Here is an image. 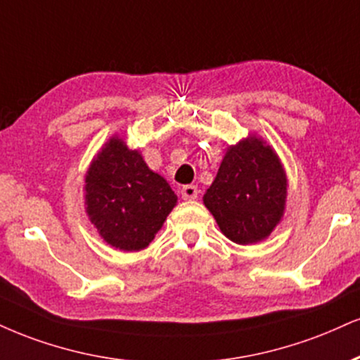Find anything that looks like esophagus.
Listing matches in <instances>:
<instances>
[{
  "label": "esophagus",
  "instance_id": "34e87169",
  "mask_svg": "<svg viewBox=\"0 0 360 360\" xmlns=\"http://www.w3.org/2000/svg\"><path fill=\"white\" fill-rule=\"evenodd\" d=\"M198 188L196 186L193 184H188V186H183L181 188V196H183V199H186V201H191V199H196L198 198Z\"/></svg>",
  "mask_w": 360,
  "mask_h": 360
}]
</instances>
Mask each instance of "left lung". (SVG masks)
Segmentation results:
<instances>
[{"label": "left lung", "instance_id": "8db88e82", "mask_svg": "<svg viewBox=\"0 0 360 360\" xmlns=\"http://www.w3.org/2000/svg\"><path fill=\"white\" fill-rule=\"evenodd\" d=\"M202 201L233 243L263 241L287 202V174L278 155L255 134L229 146Z\"/></svg>", "mask_w": 360, "mask_h": 360}]
</instances>
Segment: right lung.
I'll return each mask as SVG.
<instances>
[{
  "mask_svg": "<svg viewBox=\"0 0 360 360\" xmlns=\"http://www.w3.org/2000/svg\"><path fill=\"white\" fill-rule=\"evenodd\" d=\"M84 191L90 223L105 243L122 251L149 246L177 202L167 181L119 136L110 137L94 158Z\"/></svg>",
  "mask_w": 360,
  "mask_h": 360,
  "instance_id": "add662e5",
  "label": "right lung"
}]
</instances>
